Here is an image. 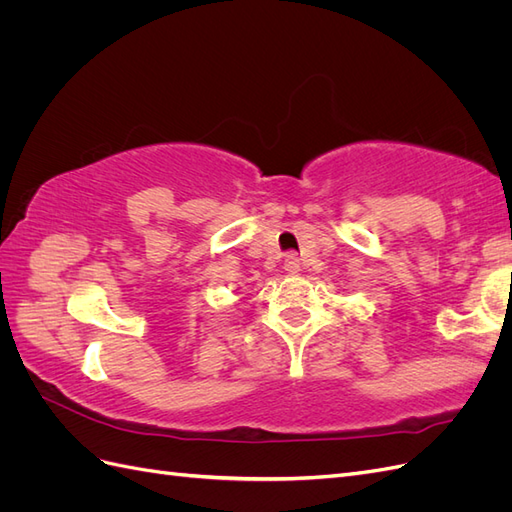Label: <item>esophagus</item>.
I'll list each match as a JSON object with an SVG mask.
<instances>
[{"instance_id": "34e87169", "label": "esophagus", "mask_w": 512, "mask_h": 512, "mask_svg": "<svg viewBox=\"0 0 512 512\" xmlns=\"http://www.w3.org/2000/svg\"><path fill=\"white\" fill-rule=\"evenodd\" d=\"M284 269H286V273H290V275H297V273L301 271V260H299L297 256H288L286 262H284Z\"/></svg>"}]
</instances>
